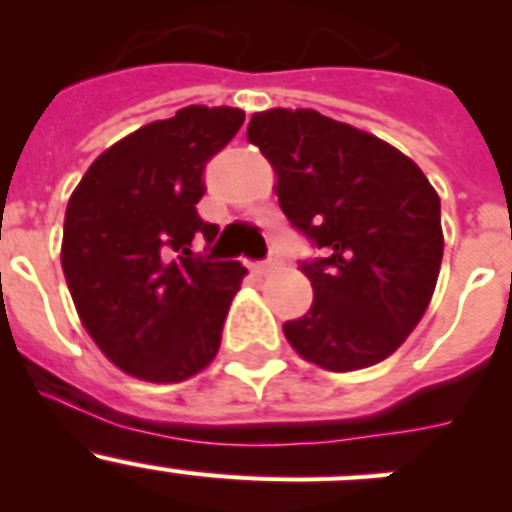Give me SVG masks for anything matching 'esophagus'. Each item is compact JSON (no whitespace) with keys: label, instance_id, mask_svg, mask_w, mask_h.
<instances>
[{"label":"esophagus","instance_id":"34e87169","mask_svg":"<svg viewBox=\"0 0 512 512\" xmlns=\"http://www.w3.org/2000/svg\"><path fill=\"white\" fill-rule=\"evenodd\" d=\"M275 267H277V260H267V262H262V265H257L255 272H257V275H270Z\"/></svg>","mask_w":512,"mask_h":512}]
</instances>
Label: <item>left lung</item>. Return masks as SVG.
Returning <instances> with one entry per match:
<instances>
[{"mask_svg": "<svg viewBox=\"0 0 512 512\" xmlns=\"http://www.w3.org/2000/svg\"><path fill=\"white\" fill-rule=\"evenodd\" d=\"M247 141L270 160L289 223L327 252L299 265L314 302L282 327L287 342L327 371L384 361L414 332L436 289L438 193L399 148L314 108L255 113Z\"/></svg>", "mask_w": 512, "mask_h": 512, "instance_id": "8db88e82", "label": "left lung"}]
</instances>
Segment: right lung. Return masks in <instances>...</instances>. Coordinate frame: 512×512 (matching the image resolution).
Segmentation results:
<instances>
[{
    "instance_id": "add662e5",
    "label": "right lung",
    "mask_w": 512,
    "mask_h": 512,
    "mask_svg": "<svg viewBox=\"0 0 512 512\" xmlns=\"http://www.w3.org/2000/svg\"><path fill=\"white\" fill-rule=\"evenodd\" d=\"M245 111L185 106L113 143L71 193L61 267L81 324L111 364L178 384L215 359L247 270L190 247L218 225L198 218L203 168L240 131Z\"/></svg>"
}]
</instances>
